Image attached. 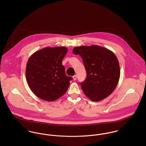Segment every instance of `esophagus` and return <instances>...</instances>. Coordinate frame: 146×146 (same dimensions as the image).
<instances>
[{
    "label": "esophagus",
    "mask_w": 146,
    "mask_h": 146,
    "mask_svg": "<svg viewBox=\"0 0 146 146\" xmlns=\"http://www.w3.org/2000/svg\"><path fill=\"white\" fill-rule=\"evenodd\" d=\"M72 78H73V79H74V80H76L77 79V76H76V75L73 76H72Z\"/></svg>",
    "instance_id": "obj_1"
}]
</instances>
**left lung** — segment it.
I'll use <instances>...</instances> for the list:
<instances>
[{
    "instance_id": "8db88e82",
    "label": "left lung",
    "mask_w": 146,
    "mask_h": 146,
    "mask_svg": "<svg viewBox=\"0 0 146 146\" xmlns=\"http://www.w3.org/2000/svg\"><path fill=\"white\" fill-rule=\"evenodd\" d=\"M75 54L80 56L86 71V78L80 83L85 95L98 102L115 89L120 75L119 63L111 50L98 45L76 46Z\"/></svg>"
}]
</instances>
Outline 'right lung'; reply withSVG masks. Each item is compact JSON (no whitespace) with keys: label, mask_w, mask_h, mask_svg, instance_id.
Masks as SVG:
<instances>
[{"label":"right lung","mask_w":146,"mask_h":146,"mask_svg":"<svg viewBox=\"0 0 146 146\" xmlns=\"http://www.w3.org/2000/svg\"><path fill=\"white\" fill-rule=\"evenodd\" d=\"M67 52L64 46L46 47L29 58L26 78L31 91L42 100H58L66 92L72 79L67 76L62 60Z\"/></svg>","instance_id":"add662e5"}]
</instances>
